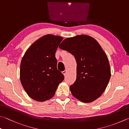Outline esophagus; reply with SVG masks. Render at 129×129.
<instances>
[{"label":"esophagus","instance_id":"esophagus-1","mask_svg":"<svg viewBox=\"0 0 129 129\" xmlns=\"http://www.w3.org/2000/svg\"><path fill=\"white\" fill-rule=\"evenodd\" d=\"M62 74L64 75V76H65V75H66V74H67V71H64L62 72Z\"/></svg>","mask_w":129,"mask_h":129}]
</instances>
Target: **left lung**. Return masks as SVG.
<instances>
[{
	"label": "left lung",
	"instance_id": "1",
	"mask_svg": "<svg viewBox=\"0 0 129 129\" xmlns=\"http://www.w3.org/2000/svg\"><path fill=\"white\" fill-rule=\"evenodd\" d=\"M74 56L77 78L70 86L72 95L79 101L91 103L104 92L111 78L108 58L96 40L86 35L64 39L58 47Z\"/></svg>",
	"mask_w": 129,
	"mask_h": 129
}]
</instances>
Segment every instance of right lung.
<instances>
[{"label": "right lung", "instance_id": "obj_1", "mask_svg": "<svg viewBox=\"0 0 129 129\" xmlns=\"http://www.w3.org/2000/svg\"><path fill=\"white\" fill-rule=\"evenodd\" d=\"M61 37L47 34L27 49L20 64V76L23 88L29 97L44 102L54 96L64 76L57 69L55 53Z\"/></svg>", "mask_w": 129, "mask_h": 129}]
</instances>
